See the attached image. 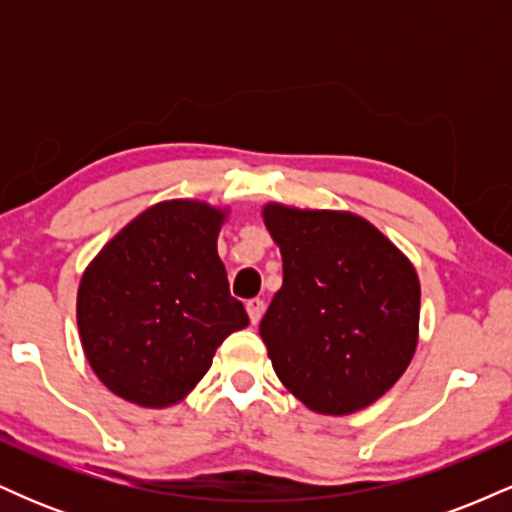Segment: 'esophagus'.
Here are the masks:
<instances>
[{
	"instance_id": "obj_1",
	"label": "esophagus",
	"mask_w": 512,
	"mask_h": 512,
	"mask_svg": "<svg viewBox=\"0 0 512 512\" xmlns=\"http://www.w3.org/2000/svg\"><path fill=\"white\" fill-rule=\"evenodd\" d=\"M245 308H248V315H250L252 325H257V322H260L262 315H264V301H260V298H252V301H248V305H245Z\"/></svg>"
}]
</instances>
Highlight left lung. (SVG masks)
Returning a JSON list of instances; mask_svg holds the SVG:
<instances>
[{
    "label": "left lung",
    "instance_id": "1",
    "mask_svg": "<svg viewBox=\"0 0 512 512\" xmlns=\"http://www.w3.org/2000/svg\"><path fill=\"white\" fill-rule=\"evenodd\" d=\"M262 219L284 262V284L260 322L276 375L317 414L370 407L419 342L414 264L351 211L269 202Z\"/></svg>",
    "mask_w": 512,
    "mask_h": 512
}]
</instances>
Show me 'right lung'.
<instances>
[{
  "mask_svg": "<svg viewBox=\"0 0 512 512\" xmlns=\"http://www.w3.org/2000/svg\"><path fill=\"white\" fill-rule=\"evenodd\" d=\"M226 216L197 199L158 202L86 267L76 293L81 346L117 397L146 409L178 404L223 339L248 327L216 252Z\"/></svg>",
  "mask_w": 512,
  "mask_h": 512,
  "instance_id": "add662e5",
  "label": "right lung"
}]
</instances>
